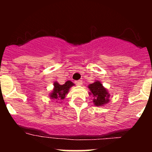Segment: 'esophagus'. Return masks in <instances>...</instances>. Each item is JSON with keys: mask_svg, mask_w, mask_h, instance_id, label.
<instances>
[{"mask_svg": "<svg viewBox=\"0 0 152 152\" xmlns=\"http://www.w3.org/2000/svg\"><path fill=\"white\" fill-rule=\"evenodd\" d=\"M75 83L77 85H79V86H81V85L82 84V81H81V80H78V81H75Z\"/></svg>", "mask_w": 152, "mask_h": 152, "instance_id": "obj_1", "label": "esophagus"}]
</instances>
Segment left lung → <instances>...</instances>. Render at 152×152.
Masks as SVG:
<instances>
[{"label":"left lung","instance_id":"left-lung-1","mask_svg":"<svg viewBox=\"0 0 152 152\" xmlns=\"http://www.w3.org/2000/svg\"><path fill=\"white\" fill-rule=\"evenodd\" d=\"M88 88H90L92 96L94 97V103L96 106L104 105L109 102L108 97L109 96V94L106 88L103 87L101 82H94L88 86Z\"/></svg>","mask_w":152,"mask_h":152}]
</instances>
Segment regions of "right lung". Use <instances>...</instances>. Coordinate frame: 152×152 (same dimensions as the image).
Masks as SVG:
<instances>
[{"instance_id":"1","label":"right lung","mask_w":152,"mask_h":152,"mask_svg":"<svg viewBox=\"0 0 152 152\" xmlns=\"http://www.w3.org/2000/svg\"><path fill=\"white\" fill-rule=\"evenodd\" d=\"M74 86V83L70 81H66L64 84L60 85L58 83H54V88L53 92L50 94V97L53 99H64L65 98L66 94L69 91V88Z\"/></svg>"}]
</instances>
